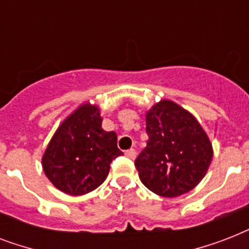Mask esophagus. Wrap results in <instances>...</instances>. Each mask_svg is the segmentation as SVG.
<instances>
[{
	"label": "esophagus",
	"instance_id": "obj_1",
	"mask_svg": "<svg viewBox=\"0 0 249 249\" xmlns=\"http://www.w3.org/2000/svg\"><path fill=\"white\" fill-rule=\"evenodd\" d=\"M125 155L128 156L129 159H134V158H136V150L130 148V150H128V151L125 152Z\"/></svg>",
	"mask_w": 249,
	"mask_h": 249
}]
</instances>
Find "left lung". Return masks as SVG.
Masks as SVG:
<instances>
[{
	"label": "left lung",
	"instance_id": "left-lung-1",
	"mask_svg": "<svg viewBox=\"0 0 249 249\" xmlns=\"http://www.w3.org/2000/svg\"><path fill=\"white\" fill-rule=\"evenodd\" d=\"M147 146L136 160L140 178L148 190L176 197L197 186L208 172L213 147L193 113L169 99L146 112Z\"/></svg>",
	"mask_w": 249,
	"mask_h": 249
}]
</instances>
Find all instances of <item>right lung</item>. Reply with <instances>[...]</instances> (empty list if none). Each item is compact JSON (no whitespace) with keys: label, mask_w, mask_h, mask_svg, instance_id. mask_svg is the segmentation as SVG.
<instances>
[{"label":"right lung","mask_w":249,"mask_h":249,"mask_svg":"<svg viewBox=\"0 0 249 249\" xmlns=\"http://www.w3.org/2000/svg\"><path fill=\"white\" fill-rule=\"evenodd\" d=\"M120 155L116 133L103 130L101 109L88 102L58 126L42 155V169L56 189L79 196L101 186Z\"/></svg>","instance_id":"1"}]
</instances>
